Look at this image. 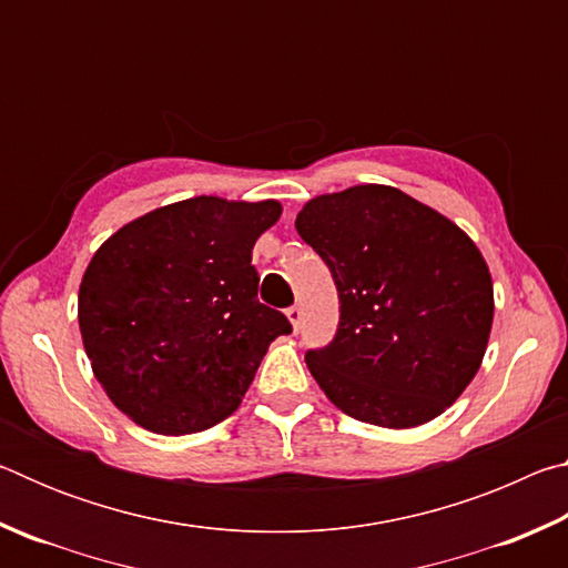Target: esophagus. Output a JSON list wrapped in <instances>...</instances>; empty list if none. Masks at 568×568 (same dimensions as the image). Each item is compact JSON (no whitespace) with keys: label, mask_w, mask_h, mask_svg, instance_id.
Returning a JSON list of instances; mask_svg holds the SVG:
<instances>
[{"label":"esophagus","mask_w":568,"mask_h":568,"mask_svg":"<svg viewBox=\"0 0 568 568\" xmlns=\"http://www.w3.org/2000/svg\"><path fill=\"white\" fill-rule=\"evenodd\" d=\"M285 315H287V321L293 323V331H301V325H303V311H301V305H291L285 311Z\"/></svg>","instance_id":"obj_1"}]
</instances>
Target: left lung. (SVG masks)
Here are the masks:
<instances>
[{
	"mask_svg": "<svg viewBox=\"0 0 568 568\" xmlns=\"http://www.w3.org/2000/svg\"><path fill=\"white\" fill-rule=\"evenodd\" d=\"M295 230L338 287L341 321L307 371L351 418L413 428L474 381L494 321L484 255L434 207L388 185L307 203Z\"/></svg>",
	"mask_w": 568,
	"mask_h": 568,
	"instance_id": "obj_1",
	"label": "left lung"
}]
</instances>
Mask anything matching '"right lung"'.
Instances as JSON below:
<instances>
[{"label":"right lung","mask_w":568,"mask_h":568,"mask_svg":"<svg viewBox=\"0 0 568 568\" xmlns=\"http://www.w3.org/2000/svg\"><path fill=\"white\" fill-rule=\"evenodd\" d=\"M275 200L192 197L120 227L84 271L80 331L94 378L138 426L205 430L233 413L277 335L293 331L257 301L253 245Z\"/></svg>","instance_id":"1"}]
</instances>
